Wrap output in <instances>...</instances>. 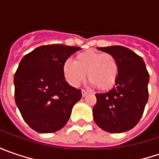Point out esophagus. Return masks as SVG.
<instances>
[{"label": "esophagus", "instance_id": "obj_1", "mask_svg": "<svg viewBox=\"0 0 159 159\" xmlns=\"http://www.w3.org/2000/svg\"><path fill=\"white\" fill-rule=\"evenodd\" d=\"M81 95H82L83 97H85L86 95H89V92H88V91H86V90H84V89H82V90H81Z\"/></svg>", "mask_w": 159, "mask_h": 159}]
</instances>
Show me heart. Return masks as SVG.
<instances>
[{"mask_svg":"<svg viewBox=\"0 0 159 159\" xmlns=\"http://www.w3.org/2000/svg\"><path fill=\"white\" fill-rule=\"evenodd\" d=\"M63 71L67 82L74 88L79 87L88 75L92 86L108 89L117 81L119 65L111 54L87 50L78 54L74 62L66 61Z\"/></svg>","mask_w":159,"mask_h":159,"instance_id":"1","label":"heart"}]
</instances>
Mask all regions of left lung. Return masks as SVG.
Masks as SVG:
<instances>
[{
	"instance_id": "left-lung-1",
	"label": "left lung",
	"mask_w": 159,
	"mask_h": 159,
	"mask_svg": "<svg viewBox=\"0 0 159 159\" xmlns=\"http://www.w3.org/2000/svg\"><path fill=\"white\" fill-rule=\"evenodd\" d=\"M117 59L119 74L115 86L108 92L96 94L93 115L96 125L104 131L123 133L137 125L148 102L150 80L143 59L121 46L97 48Z\"/></svg>"
}]
</instances>
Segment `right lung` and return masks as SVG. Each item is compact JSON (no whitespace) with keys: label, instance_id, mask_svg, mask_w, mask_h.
<instances>
[{"label":"right lung","instance_id":"1","mask_svg":"<svg viewBox=\"0 0 159 159\" xmlns=\"http://www.w3.org/2000/svg\"><path fill=\"white\" fill-rule=\"evenodd\" d=\"M78 47L40 46L25 55L14 76L16 104L24 120L41 134L54 133L66 125L81 90L70 86L63 71L64 63Z\"/></svg>","mask_w":159,"mask_h":159}]
</instances>
